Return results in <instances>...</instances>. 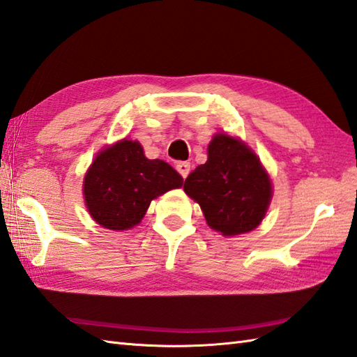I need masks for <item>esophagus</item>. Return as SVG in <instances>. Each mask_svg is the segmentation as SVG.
Returning <instances> with one entry per match:
<instances>
[{"mask_svg": "<svg viewBox=\"0 0 357 357\" xmlns=\"http://www.w3.org/2000/svg\"><path fill=\"white\" fill-rule=\"evenodd\" d=\"M176 169L180 172L181 177L186 178L189 171H190V163H189V162H178V163L176 165Z\"/></svg>", "mask_w": 357, "mask_h": 357, "instance_id": "esophagus-1", "label": "esophagus"}]
</instances>
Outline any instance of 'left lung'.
Returning a JSON list of instances; mask_svg holds the SVG:
<instances>
[{"label":"left lung","mask_w":357,"mask_h":357,"mask_svg":"<svg viewBox=\"0 0 357 357\" xmlns=\"http://www.w3.org/2000/svg\"><path fill=\"white\" fill-rule=\"evenodd\" d=\"M185 192L202 207L208 227L224 236L255 230L273 198V185L256 153L241 139L215 135L207 162L189 174Z\"/></svg>","instance_id":"obj_1"}]
</instances>
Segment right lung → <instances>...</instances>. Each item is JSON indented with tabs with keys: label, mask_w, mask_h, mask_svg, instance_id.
Returning <instances> with one entry per match:
<instances>
[{
	"label": "right lung",
	"mask_w": 357,
	"mask_h": 357,
	"mask_svg": "<svg viewBox=\"0 0 357 357\" xmlns=\"http://www.w3.org/2000/svg\"><path fill=\"white\" fill-rule=\"evenodd\" d=\"M171 165L146 159L137 141L123 139L97 154L83 181L84 203L95 222L123 231L142 221L151 199L181 188Z\"/></svg>",
	"instance_id": "1"
}]
</instances>
